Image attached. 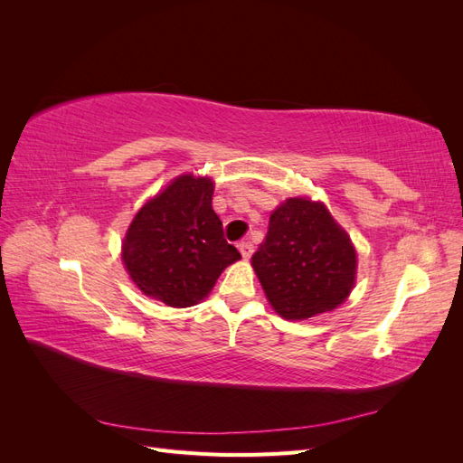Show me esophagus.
<instances>
[{"instance_id": "esophagus-1", "label": "esophagus", "mask_w": 463, "mask_h": 463, "mask_svg": "<svg viewBox=\"0 0 463 463\" xmlns=\"http://www.w3.org/2000/svg\"><path fill=\"white\" fill-rule=\"evenodd\" d=\"M237 247H240L243 259H250V255H253V250H255V247H253V243H250V241H241Z\"/></svg>"}]
</instances>
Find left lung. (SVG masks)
Returning <instances> with one entry per match:
<instances>
[{
    "label": "left lung",
    "mask_w": 463,
    "mask_h": 463,
    "mask_svg": "<svg viewBox=\"0 0 463 463\" xmlns=\"http://www.w3.org/2000/svg\"><path fill=\"white\" fill-rule=\"evenodd\" d=\"M253 269L276 313L299 320L332 311L349 296L357 257L325 204L288 199L270 216Z\"/></svg>",
    "instance_id": "left-lung-1"
}]
</instances>
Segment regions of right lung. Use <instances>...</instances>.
Listing matches in <instances>:
<instances>
[{
  "label": "right lung",
  "mask_w": 463,
  "mask_h": 463,
  "mask_svg": "<svg viewBox=\"0 0 463 463\" xmlns=\"http://www.w3.org/2000/svg\"><path fill=\"white\" fill-rule=\"evenodd\" d=\"M214 184L181 175L138 210L123 241V262L146 296L170 307L206 298L228 264L241 259L213 210Z\"/></svg>",
  "instance_id": "obj_1"
}]
</instances>
